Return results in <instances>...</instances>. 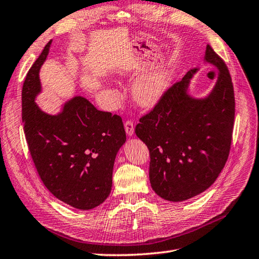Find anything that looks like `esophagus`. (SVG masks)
Masks as SVG:
<instances>
[{
  "mask_svg": "<svg viewBox=\"0 0 259 259\" xmlns=\"http://www.w3.org/2000/svg\"><path fill=\"white\" fill-rule=\"evenodd\" d=\"M124 127H125L126 134L130 135V136L133 135V133H134V123L132 122V120H130V119L126 120V122L124 123Z\"/></svg>",
  "mask_w": 259,
  "mask_h": 259,
  "instance_id": "esophagus-1",
  "label": "esophagus"
}]
</instances>
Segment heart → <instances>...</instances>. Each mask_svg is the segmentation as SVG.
I'll return each mask as SVG.
<instances>
[{
	"mask_svg": "<svg viewBox=\"0 0 259 259\" xmlns=\"http://www.w3.org/2000/svg\"><path fill=\"white\" fill-rule=\"evenodd\" d=\"M133 74L131 67L119 71L120 76H130ZM169 73L164 66L155 68L143 74L136 79L132 88V96L140 107H152L160 100L168 89Z\"/></svg>",
	"mask_w": 259,
	"mask_h": 259,
	"instance_id": "heart-1",
	"label": "heart"
}]
</instances>
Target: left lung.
I'll return each instance as SVG.
<instances>
[{
  "label": "left lung",
  "mask_w": 259,
  "mask_h": 259,
  "mask_svg": "<svg viewBox=\"0 0 259 259\" xmlns=\"http://www.w3.org/2000/svg\"><path fill=\"white\" fill-rule=\"evenodd\" d=\"M205 61L218 70L214 89L204 99L187 90L198 68L165 92L140 118L135 133L151 156L149 182L158 196L182 202L206 191L225 166L232 144L235 96L225 62L209 45Z\"/></svg>",
  "instance_id": "obj_1"
}]
</instances>
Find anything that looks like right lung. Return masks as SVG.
Returning a JSON list of instances; mask_svg holds the SVG:
<instances>
[{
  "label": "right lung",
  "mask_w": 259,
  "mask_h": 259,
  "mask_svg": "<svg viewBox=\"0 0 259 259\" xmlns=\"http://www.w3.org/2000/svg\"><path fill=\"white\" fill-rule=\"evenodd\" d=\"M52 41L28 71L22 89V119L31 156L49 191L77 209H92L108 197L115 157L126 141L122 118L102 112L85 97L66 102L61 113L41 111L39 68Z\"/></svg>",
  "instance_id": "obj_1"
}]
</instances>
